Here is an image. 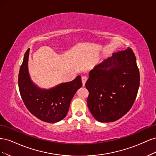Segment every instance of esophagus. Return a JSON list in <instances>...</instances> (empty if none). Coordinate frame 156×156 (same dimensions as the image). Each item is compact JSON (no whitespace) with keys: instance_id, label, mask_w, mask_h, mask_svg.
<instances>
[{"instance_id":"34e87169","label":"esophagus","mask_w":156,"mask_h":156,"mask_svg":"<svg viewBox=\"0 0 156 156\" xmlns=\"http://www.w3.org/2000/svg\"><path fill=\"white\" fill-rule=\"evenodd\" d=\"M88 79V77L85 75H84V76H82V82H83V85L84 86V84H85V83L87 82Z\"/></svg>"}]
</instances>
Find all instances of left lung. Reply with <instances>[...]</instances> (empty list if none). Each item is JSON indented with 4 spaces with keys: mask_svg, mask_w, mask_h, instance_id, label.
<instances>
[{
    "mask_svg": "<svg viewBox=\"0 0 156 156\" xmlns=\"http://www.w3.org/2000/svg\"><path fill=\"white\" fill-rule=\"evenodd\" d=\"M140 84V74L133 50L113 53L89 72L85 87L87 105L101 122L120 119L133 106Z\"/></svg>",
    "mask_w": 156,
    "mask_h": 156,
    "instance_id": "8db88e82",
    "label": "left lung"
}]
</instances>
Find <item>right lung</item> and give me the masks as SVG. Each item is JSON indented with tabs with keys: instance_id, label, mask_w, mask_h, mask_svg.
Instances as JSON below:
<instances>
[{
	"instance_id": "add662e5",
	"label": "right lung",
	"mask_w": 156,
	"mask_h": 156,
	"mask_svg": "<svg viewBox=\"0 0 156 156\" xmlns=\"http://www.w3.org/2000/svg\"><path fill=\"white\" fill-rule=\"evenodd\" d=\"M29 50L25 53L18 77L19 89L27 109L37 119L48 123L62 120L67 115L71 101L83 85L80 75L72 81L61 83L49 90L34 84L28 70Z\"/></svg>"
}]
</instances>
